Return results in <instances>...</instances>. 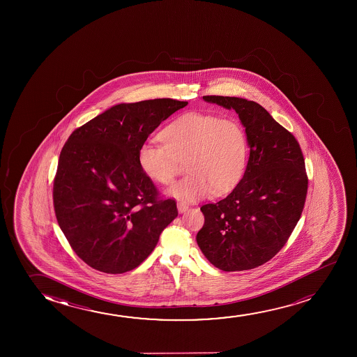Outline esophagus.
<instances>
[{"instance_id": "34e87169", "label": "esophagus", "mask_w": 357, "mask_h": 357, "mask_svg": "<svg viewBox=\"0 0 357 357\" xmlns=\"http://www.w3.org/2000/svg\"><path fill=\"white\" fill-rule=\"evenodd\" d=\"M176 206H178V211H179L181 213L185 212V211L189 208V205H188L186 202H184V201H179V202L176 204Z\"/></svg>"}]
</instances>
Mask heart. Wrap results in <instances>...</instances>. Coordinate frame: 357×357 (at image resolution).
<instances>
[{
  "label": "heart",
  "instance_id": "heart-1",
  "mask_svg": "<svg viewBox=\"0 0 357 357\" xmlns=\"http://www.w3.org/2000/svg\"><path fill=\"white\" fill-rule=\"evenodd\" d=\"M162 144L142 142L137 163L158 184L169 185L185 161L189 174L172 186L169 194L195 201L208 194L225 195L239 184L249 158L244 126L235 118L190 112L176 118L160 134Z\"/></svg>",
  "mask_w": 357,
  "mask_h": 357
}]
</instances>
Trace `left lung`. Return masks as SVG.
Instances as JSON below:
<instances>
[{
  "label": "left lung",
  "instance_id": "1",
  "mask_svg": "<svg viewBox=\"0 0 357 357\" xmlns=\"http://www.w3.org/2000/svg\"><path fill=\"white\" fill-rule=\"evenodd\" d=\"M204 100L239 114L250 157L234 190L201 207L205 223L196 241L206 259L225 272L256 268L278 254L303 213L308 185L303 151L296 137L259 103L215 95Z\"/></svg>",
  "mask_w": 357,
  "mask_h": 357
}]
</instances>
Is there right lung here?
I'll use <instances>...</instances> for the list:
<instances>
[{
  "instance_id": "obj_1",
  "label": "right lung",
  "mask_w": 357,
  "mask_h": 357,
  "mask_svg": "<svg viewBox=\"0 0 357 357\" xmlns=\"http://www.w3.org/2000/svg\"><path fill=\"white\" fill-rule=\"evenodd\" d=\"M186 101L121 103L77 128L54 179L56 218L74 252L109 274L137 268L178 215L137 163V149Z\"/></svg>"
}]
</instances>
